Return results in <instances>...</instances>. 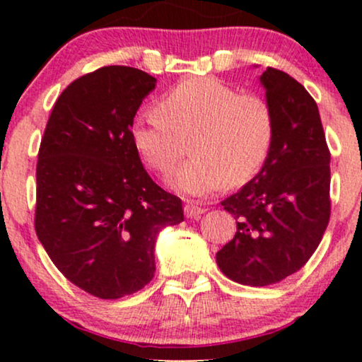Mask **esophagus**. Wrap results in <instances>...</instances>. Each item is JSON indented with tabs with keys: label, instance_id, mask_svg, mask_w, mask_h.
<instances>
[{
	"label": "esophagus",
	"instance_id": "esophagus-1",
	"mask_svg": "<svg viewBox=\"0 0 362 362\" xmlns=\"http://www.w3.org/2000/svg\"><path fill=\"white\" fill-rule=\"evenodd\" d=\"M184 211H185V216L187 218H201L202 214L206 213V207H201V206H197L195 204V202H187L185 204V207H184Z\"/></svg>",
	"mask_w": 362,
	"mask_h": 362
}]
</instances>
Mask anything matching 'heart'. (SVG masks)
I'll return each instance as SVG.
<instances>
[{"instance_id":"obj_1","label":"heart","mask_w":362,"mask_h":362,"mask_svg":"<svg viewBox=\"0 0 362 362\" xmlns=\"http://www.w3.org/2000/svg\"><path fill=\"white\" fill-rule=\"evenodd\" d=\"M156 112L132 122V144L149 170L170 178L192 141L194 160L175 177L177 189L187 194L247 184L271 153L276 134L271 103L216 78L180 83L158 102Z\"/></svg>"}]
</instances>
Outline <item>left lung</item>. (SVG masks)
Returning <instances> with one entry per match:
<instances>
[{
  "instance_id": "obj_1",
  "label": "left lung",
  "mask_w": 362,
  "mask_h": 362,
  "mask_svg": "<svg viewBox=\"0 0 362 362\" xmlns=\"http://www.w3.org/2000/svg\"><path fill=\"white\" fill-rule=\"evenodd\" d=\"M276 119L264 167L221 206L236 219V233L216 253L226 277L269 286L298 272L330 219V149L317 102L288 73L260 76Z\"/></svg>"
}]
</instances>
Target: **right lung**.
<instances>
[{
	"label": "right lung",
	"mask_w": 362,
	"mask_h": 362,
	"mask_svg": "<svg viewBox=\"0 0 362 362\" xmlns=\"http://www.w3.org/2000/svg\"><path fill=\"white\" fill-rule=\"evenodd\" d=\"M155 83L129 66L83 74L54 103L40 141L35 233L62 276L102 300L143 289L158 231L184 221L182 201L151 180L131 139Z\"/></svg>",
	"instance_id": "add662e5"
}]
</instances>
